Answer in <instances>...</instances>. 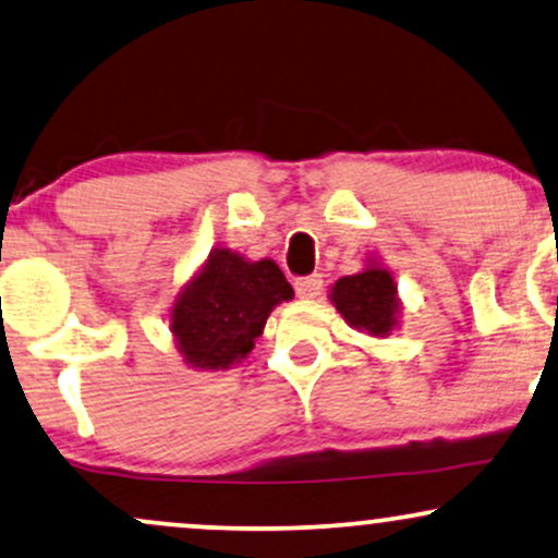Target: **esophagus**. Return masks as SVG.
I'll return each instance as SVG.
<instances>
[{
  "instance_id": "esophagus-1",
  "label": "esophagus",
  "mask_w": 558,
  "mask_h": 558,
  "mask_svg": "<svg viewBox=\"0 0 558 558\" xmlns=\"http://www.w3.org/2000/svg\"><path fill=\"white\" fill-rule=\"evenodd\" d=\"M322 283H325V280H322V275H306V278H299L296 283V293H299V299H317L319 296V291H322Z\"/></svg>"
}]
</instances>
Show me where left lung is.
Returning a JSON list of instances; mask_svg holds the SVG:
<instances>
[{
    "instance_id": "obj_1",
    "label": "left lung",
    "mask_w": 558,
    "mask_h": 558,
    "mask_svg": "<svg viewBox=\"0 0 558 558\" xmlns=\"http://www.w3.org/2000/svg\"><path fill=\"white\" fill-rule=\"evenodd\" d=\"M330 304L353 330L372 338L381 340L400 330L402 301L398 296V283L377 257H366L361 272L335 280Z\"/></svg>"
}]
</instances>
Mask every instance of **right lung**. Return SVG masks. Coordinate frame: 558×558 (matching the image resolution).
Returning <instances> with one entry per match:
<instances>
[{
	"label": "right lung",
	"instance_id": "obj_1",
	"mask_svg": "<svg viewBox=\"0 0 558 558\" xmlns=\"http://www.w3.org/2000/svg\"><path fill=\"white\" fill-rule=\"evenodd\" d=\"M293 299L272 259L215 246L171 304L173 345L194 372H226L252 353L270 312Z\"/></svg>",
	"mask_w": 558,
	"mask_h": 558
}]
</instances>
